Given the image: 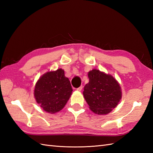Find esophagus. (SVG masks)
Listing matches in <instances>:
<instances>
[{
    "instance_id": "1",
    "label": "esophagus",
    "mask_w": 153,
    "mask_h": 153,
    "mask_svg": "<svg viewBox=\"0 0 153 153\" xmlns=\"http://www.w3.org/2000/svg\"><path fill=\"white\" fill-rule=\"evenodd\" d=\"M82 89H83V87L82 86H80L79 87H78V88H77L76 90L78 91H81L82 90Z\"/></svg>"
}]
</instances>
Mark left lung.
Returning a JSON list of instances; mask_svg holds the SVG:
<instances>
[{
    "mask_svg": "<svg viewBox=\"0 0 153 153\" xmlns=\"http://www.w3.org/2000/svg\"><path fill=\"white\" fill-rule=\"evenodd\" d=\"M89 83L83 95L90 110L98 115H105L117 106L122 99V89L112 75L97 69L88 72Z\"/></svg>",
    "mask_w": 153,
    "mask_h": 153,
    "instance_id": "obj_1",
    "label": "left lung"
}]
</instances>
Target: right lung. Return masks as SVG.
Returning <instances> with one entry per match:
<instances>
[{
    "instance_id": "obj_1",
    "label": "right lung",
    "mask_w": 153,
    "mask_h": 153,
    "mask_svg": "<svg viewBox=\"0 0 153 153\" xmlns=\"http://www.w3.org/2000/svg\"><path fill=\"white\" fill-rule=\"evenodd\" d=\"M72 91L64 70L59 68L42 75L35 83L33 94L37 103L44 111L55 114L66 105Z\"/></svg>"
}]
</instances>
